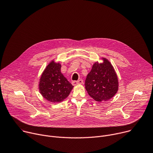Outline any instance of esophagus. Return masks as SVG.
Wrapping results in <instances>:
<instances>
[{"instance_id":"34e87169","label":"esophagus","mask_w":153,"mask_h":153,"mask_svg":"<svg viewBox=\"0 0 153 153\" xmlns=\"http://www.w3.org/2000/svg\"><path fill=\"white\" fill-rule=\"evenodd\" d=\"M83 83V80L82 79H80L77 81H73L72 82V84L73 85H77V84H82Z\"/></svg>"}]
</instances>
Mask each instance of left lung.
<instances>
[{
	"label": "left lung",
	"mask_w": 153,
	"mask_h": 153,
	"mask_svg": "<svg viewBox=\"0 0 153 153\" xmlns=\"http://www.w3.org/2000/svg\"><path fill=\"white\" fill-rule=\"evenodd\" d=\"M102 63H94L85 80L88 94L98 102L112 98L118 90V80L112 65L106 59Z\"/></svg>",
	"instance_id": "obj_1"
}]
</instances>
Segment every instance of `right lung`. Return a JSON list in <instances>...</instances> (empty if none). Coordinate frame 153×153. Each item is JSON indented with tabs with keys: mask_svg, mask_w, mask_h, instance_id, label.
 Wrapping results in <instances>:
<instances>
[{
	"mask_svg": "<svg viewBox=\"0 0 153 153\" xmlns=\"http://www.w3.org/2000/svg\"><path fill=\"white\" fill-rule=\"evenodd\" d=\"M61 65L52 61L43 71L40 80L39 90L47 100L57 103L67 98L73 86L60 71Z\"/></svg>",
	"mask_w": 153,
	"mask_h": 153,
	"instance_id": "1",
	"label": "right lung"
}]
</instances>
